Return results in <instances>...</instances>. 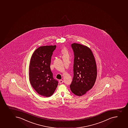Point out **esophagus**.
Segmentation results:
<instances>
[{"label": "esophagus", "mask_w": 128, "mask_h": 128, "mask_svg": "<svg viewBox=\"0 0 128 128\" xmlns=\"http://www.w3.org/2000/svg\"><path fill=\"white\" fill-rule=\"evenodd\" d=\"M63 82H64V81H63V80H59V82L60 84H62V83Z\"/></svg>", "instance_id": "1"}]
</instances>
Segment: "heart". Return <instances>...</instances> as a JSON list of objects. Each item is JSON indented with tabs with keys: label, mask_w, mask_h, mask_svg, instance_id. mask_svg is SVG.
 I'll use <instances>...</instances> for the list:
<instances>
[{
	"label": "heart",
	"mask_w": 128,
	"mask_h": 128,
	"mask_svg": "<svg viewBox=\"0 0 128 128\" xmlns=\"http://www.w3.org/2000/svg\"><path fill=\"white\" fill-rule=\"evenodd\" d=\"M62 53L63 54V55H65V54H68L67 50H66V48H64V49L62 50Z\"/></svg>",
	"instance_id": "1"
}]
</instances>
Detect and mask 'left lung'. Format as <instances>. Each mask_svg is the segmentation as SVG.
<instances>
[{
  "mask_svg": "<svg viewBox=\"0 0 128 128\" xmlns=\"http://www.w3.org/2000/svg\"><path fill=\"white\" fill-rule=\"evenodd\" d=\"M74 54V76L70 85L73 94L82 96L92 88L97 77V67L90 48L78 43L71 44Z\"/></svg>",
  "mask_w": 128,
  "mask_h": 128,
  "instance_id": "left-lung-1",
  "label": "left lung"
}]
</instances>
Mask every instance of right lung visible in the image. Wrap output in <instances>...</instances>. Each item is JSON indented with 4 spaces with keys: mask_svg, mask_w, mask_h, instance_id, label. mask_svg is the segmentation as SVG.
Masks as SVG:
<instances>
[{
    "mask_svg": "<svg viewBox=\"0 0 128 128\" xmlns=\"http://www.w3.org/2000/svg\"><path fill=\"white\" fill-rule=\"evenodd\" d=\"M56 46H41L34 51L29 66L30 81L39 94L48 97L54 92L58 81L51 71V57Z\"/></svg>",
    "mask_w": 128,
    "mask_h": 128,
    "instance_id": "obj_1",
    "label": "right lung"
}]
</instances>
